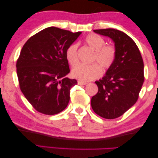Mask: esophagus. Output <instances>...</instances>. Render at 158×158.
<instances>
[{
    "label": "esophagus",
    "instance_id": "esophagus-1",
    "mask_svg": "<svg viewBox=\"0 0 158 158\" xmlns=\"http://www.w3.org/2000/svg\"><path fill=\"white\" fill-rule=\"evenodd\" d=\"M77 84H78L79 85H85L87 84V82H82V81H77Z\"/></svg>",
    "mask_w": 158,
    "mask_h": 158
}]
</instances>
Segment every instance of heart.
<instances>
[{"label": "heart", "mask_w": 158, "mask_h": 158, "mask_svg": "<svg viewBox=\"0 0 158 158\" xmlns=\"http://www.w3.org/2000/svg\"><path fill=\"white\" fill-rule=\"evenodd\" d=\"M85 42L95 50L93 61H97L103 71H107L113 66L117 55V50L114 45H106V40L97 34L88 35L85 38ZM77 48V43H73L66 50V59L71 66H75L78 61ZM100 66L96 63L90 65L80 64L72 69L71 76L82 82L93 81L100 77L102 73V68Z\"/></svg>", "instance_id": "b5f03b06"}]
</instances>
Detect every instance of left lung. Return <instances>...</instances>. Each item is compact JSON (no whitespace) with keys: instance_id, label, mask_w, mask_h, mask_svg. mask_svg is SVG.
Listing matches in <instances>:
<instances>
[{"instance_id":"1","label":"left lung","mask_w":158,"mask_h":158,"mask_svg":"<svg viewBox=\"0 0 158 158\" xmlns=\"http://www.w3.org/2000/svg\"><path fill=\"white\" fill-rule=\"evenodd\" d=\"M94 31L114 41L117 55L106 76L95 82L98 92L92 97V108L101 117L115 119L137 102L144 82L143 59L135 42L124 32L114 28Z\"/></svg>"}]
</instances>
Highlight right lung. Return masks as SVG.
I'll return each mask as SVG.
<instances>
[{
  "mask_svg": "<svg viewBox=\"0 0 158 158\" xmlns=\"http://www.w3.org/2000/svg\"><path fill=\"white\" fill-rule=\"evenodd\" d=\"M81 33L51 27L23 46L16 64L19 88L39 113L55 115L68 105L70 90L77 82L66 77L70 69L65 52Z\"/></svg>",
  "mask_w": 158,
  "mask_h": 158,
  "instance_id": "right-lung-1",
  "label": "right lung"
}]
</instances>
